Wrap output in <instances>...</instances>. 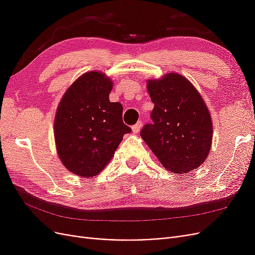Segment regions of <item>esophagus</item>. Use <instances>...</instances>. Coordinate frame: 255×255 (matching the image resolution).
<instances>
[{
  "label": "esophagus",
  "mask_w": 255,
  "mask_h": 255,
  "mask_svg": "<svg viewBox=\"0 0 255 255\" xmlns=\"http://www.w3.org/2000/svg\"><path fill=\"white\" fill-rule=\"evenodd\" d=\"M141 126H142V125H141V121L137 122L135 126L132 127V130H133L134 133H138V132H139V130H140V128H141Z\"/></svg>",
  "instance_id": "obj_1"
}]
</instances>
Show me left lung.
Listing matches in <instances>:
<instances>
[{
  "label": "left lung",
  "instance_id": "1",
  "mask_svg": "<svg viewBox=\"0 0 255 255\" xmlns=\"http://www.w3.org/2000/svg\"><path fill=\"white\" fill-rule=\"evenodd\" d=\"M154 109L140 136L169 171L186 173L201 166L211 150L213 125L201 95L187 79L168 73L146 82Z\"/></svg>",
  "mask_w": 255,
  "mask_h": 255
}]
</instances>
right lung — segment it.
Listing matches in <instances>:
<instances>
[{
    "label": "right lung",
    "instance_id": "obj_1",
    "mask_svg": "<svg viewBox=\"0 0 255 255\" xmlns=\"http://www.w3.org/2000/svg\"><path fill=\"white\" fill-rule=\"evenodd\" d=\"M113 82L98 71L84 73L65 92L54 120L58 156L69 171L84 177L101 172L130 129L123 107L111 102Z\"/></svg>",
    "mask_w": 255,
    "mask_h": 255
}]
</instances>
